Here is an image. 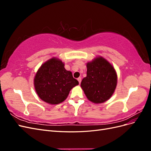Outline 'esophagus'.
Segmentation results:
<instances>
[{"mask_svg":"<svg viewBox=\"0 0 151 151\" xmlns=\"http://www.w3.org/2000/svg\"><path fill=\"white\" fill-rule=\"evenodd\" d=\"M77 81H78L79 83V84H81V77H79V78L77 79Z\"/></svg>","mask_w":151,"mask_h":151,"instance_id":"esophagus-1","label":"esophagus"}]
</instances>
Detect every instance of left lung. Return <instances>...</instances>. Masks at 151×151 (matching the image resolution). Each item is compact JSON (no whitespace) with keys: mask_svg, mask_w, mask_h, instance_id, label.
I'll return each instance as SVG.
<instances>
[{"mask_svg":"<svg viewBox=\"0 0 151 151\" xmlns=\"http://www.w3.org/2000/svg\"><path fill=\"white\" fill-rule=\"evenodd\" d=\"M87 76L81 84L90 101L103 103L110 98L117 84L115 68L103 57L99 56L87 63Z\"/></svg>","mask_w":151,"mask_h":151,"instance_id":"8db88e82","label":"left lung"}]
</instances>
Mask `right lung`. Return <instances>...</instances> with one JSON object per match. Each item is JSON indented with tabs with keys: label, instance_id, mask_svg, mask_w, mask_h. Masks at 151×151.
Listing matches in <instances>:
<instances>
[{
	"label": "right lung",
	"instance_id": "1",
	"mask_svg": "<svg viewBox=\"0 0 151 151\" xmlns=\"http://www.w3.org/2000/svg\"><path fill=\"white\" fill-rule=\"evenodd\" d=\"M64 65L60 59L53 57L38 68L34 78V86L42 101L50 104L60 103L66 99L70 91L79 84Z\"/></svg>",
	"mask_w": 151,
	"mask_h": 151
}]
</instances>
